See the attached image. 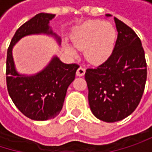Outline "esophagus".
<instances>
[{
	"mask_svg": "<svg viewBox=\"0 0 152 152\" xmlns=\"http://www.w3.org/2000/svg\"><path fill=\"white\" fill-rule=\"evenodd\" d=\"M84 73H85V69L82 67H79L78 69L76 70V76H83L84 75Z\"/></svg>",
	"mask_w": 152,
	"mask_h": 152,
	"instance_id": "34e87169",
	"label": "esophagus"
}]
</instances>
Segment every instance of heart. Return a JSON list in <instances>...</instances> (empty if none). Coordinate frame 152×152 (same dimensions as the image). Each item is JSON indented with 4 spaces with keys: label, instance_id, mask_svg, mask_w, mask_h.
<instances>
[{
    "label": "heart",
    "instance_id": "b5f03b06",
    "mask_svg": "<svg viewBox=\"0 0 152 152\" xmlns=\"http://www.w3.org/2000/svg\"><path fill=\"white\" fill-rule=\"evenodd\" d=\"M71 41L78 50H83V55L91 64H101L111 56L116 41V31L109 23L92 20L83 23L74 29ZM71 55H76V48L66 44Z\"/></svg>",
    "mask_w": 152,
    "mask_h": 152
}]
</instances>
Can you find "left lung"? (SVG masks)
<instances>
[{
    "mask_svg": "<svg viewBox=\"0 0 152 152\" xmlns=\"http://www.w3.org/2000/svg\"><path fill=\"white\" fill-rule=\"evenodd\" d=\"M118 31L111 56L95 69H87L85 81L92 113L106 122H115L130 115L144 91L147 64L137 33L114 17Z\"/></svg>",
    "mask_w": 152,
    "mask_h": 152,
    "instance_id": "8db88e82",
    "label": "left lung"
}]
</instances>
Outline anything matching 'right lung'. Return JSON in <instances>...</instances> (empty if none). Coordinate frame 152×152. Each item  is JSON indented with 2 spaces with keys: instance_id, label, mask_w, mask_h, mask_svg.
<instances>
[{
  "instance_id": "1",
  "label": "right lung",
  "mask_w": 152,
  "mask_h": 152,
  "mask_svg": "<svg viewBox=\"0 0 152 152\" xmlns=\"http://www.w3.org/2000/svg\"><path fill=\"white\" fill-rule=\"evenodd\" d=\"M55 15L39 13L24 23L15 31L7 52L6 82L9 94L18 110L34 121L55 118L62 109L66 92L74 81L76 63L65 64L54 56L50 63L34 76L20 75L16 72L12 56V48L23 37L31 34H56L49 29V22Z\"/></svg>"
}]
</instances>
